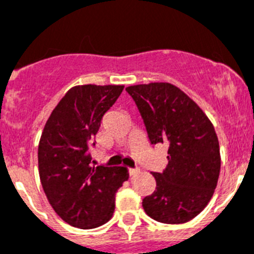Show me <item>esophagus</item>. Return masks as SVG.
I'll use <instances>...</instances> for the list:
<instances>
[{
  "instance_id": "1",
  "label": "esophagus",
  "mask_w": 254,
  "mask_h": 254,
  "mask_svg": "<svg viewBox=\"0 0 254 254\" xmlns=\"http://www.w3.org/2000/svg\"><path fill=\"white\" fill-rule=\"evenodd\" d=\"M138 172H140V168H131L129 169V176H136Z\"/></svg>"
}]
</instances>
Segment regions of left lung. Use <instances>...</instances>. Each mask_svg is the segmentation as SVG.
<instances>
[{
	"label": "left lung",
	"mask_w": 254,
	"mask_h": 254,
	"mask_svg": "<svg viewBox=\"0 0 254 254\" xmlns=\"http://www.w3.org/2000/svg\"><path fill=\"white\" fill-rule=\"evenodd\" d=\"M137 107L152 145H168V165L151 172L156 188L142 199L151 219L187 223L207 206L220 173L216 132L201 108L168 82L126 87Z\"/></svg>",
	"instance_id": "obj_1"
}]
</instances>
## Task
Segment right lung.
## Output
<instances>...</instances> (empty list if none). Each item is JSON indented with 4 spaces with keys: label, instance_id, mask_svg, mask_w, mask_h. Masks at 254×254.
<instances>
[{
    "label": "right lung",
    "instance_id": "1",
    "mask_svg": "<svg viewBox=\"0 0 254 254\" xmlns=\"http://www.w3.org/2000/svg\"><path fill=\"white\" fill-rule=\"evenodd\" d=\"M123 85H82L69 89L44 126L38 147L39 176L58 216L75 228L108 223L116 193L128 179L125 167L91 165L103 116L123 91Z\"/></svg>",
    "mask_w": 254,
    "mask_h": 254
}]
</instances>
